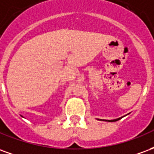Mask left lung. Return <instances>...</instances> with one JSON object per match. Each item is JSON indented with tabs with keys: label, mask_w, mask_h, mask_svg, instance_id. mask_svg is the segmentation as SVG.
Returning <instances> with one entry per match:
<instances>
[{
	"label": "left lung",
	"mask_w": 154,
	"mask_h": 154,
	"mask_svg": "<svg viewBox=\"0 0 154 154\" xmlns=\"http://www.w3.org/2000/svg\"><path fill=\"white\" fill-rule=\"evenodd\" d=\"M122 118V117H121ZM121 118H118V119H99V120H104V121H108V122H115V121H117V120H119Z\"/></svg>",
	"instance_id": "obj_1"
}]
</instances>
